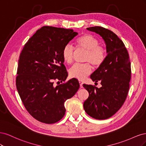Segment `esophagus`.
<instances>
[{
  "instance_id": "34e87169",
  "label": "esophagus",
  "mask_w": 146,
  "mask_h": 146,
  "mask_svg": "<svg viewBox=\"0 0 146 146\" xmlns=\"http://www.w3.org/2000/svg\"><path fill=\"white\" fill-rule=\"evenodd\" d=\"M83 82L82 80H79V84H80V88H83Z\"/></svg>"
}]
</instances>
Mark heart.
<instances>
[{"mask_svg":"<svg viewBox=\"0 0 146 146\" xmlns=\"http://www.w3.org/2000/svg\"><path fill=\"white\" fill-rule=\"evenodd\" d=\"M79 48L86 51L84 61L90 63L95 68H98L103 63L105 58V51L102 46H100L98 38L91 34H85L79 37L76 41ZM74 47L68 44L63 48L62 58L64 62L72 63L74 55ZM91 72V66L89 63L75 64L69 70V76L82 80Z\"/></svg>","mask_w":146,"mask_h":146,"instance_id":"obj_1","label":"heart"}]
</instances>
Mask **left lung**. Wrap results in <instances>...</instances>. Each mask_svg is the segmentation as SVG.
Instances as JSON below:
<instances>
[{"label": "left lung", "mask_w": 146, "mask_h": 146, "mask_svg": "<svg viewBox=\"0 0 146 146\" xmlns=\"http://www.w3.org/2000/svg\"><path fill=\"white\" fill-rule=\"evenodd\" d=\"M87 30L103 38L107 55L90 77L95 83L100 82L102 86L83 85L89 92L83 108L91 117L103 120L114 115L124 103L130 87L131 64L124 44L115 33L98 26Z\"/></svg>", "instance_id": "obj_1"}]
</instances>
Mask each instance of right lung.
<instances>
[{
  "instance_id": "right-lung-1",
  "label": "right lung",
  "mask_w": 146,
  "mask_h": 146,
  "mask_svg": "<svg viewBox=\"0 0 146 146\" xmlns=\"http://www.w3.org/2000/svg\"><path fill=\"white\" fill-rule=\"evenodd\" d=\"M77 35L72 29L44 26L29 39L21 51L17 90L26 110L38 121H59L65 114V101L79 89L78 80L73 78L56 86L54 85V80L62 83L68 77L61 53Z\"/></svg>"
}]
</instances>
